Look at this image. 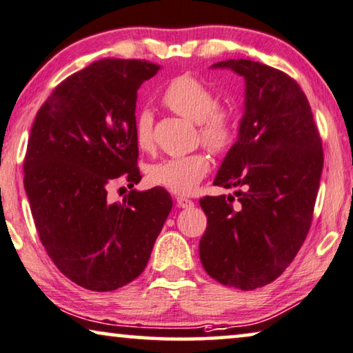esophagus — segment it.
Wrapping results in <instances>:
<instances>
[{"label": "esophagus", "mask_w": 353, "mask_h": 353, "mask_svg": "<svg viewBox=\"0 0 353 353\" xmlns=\"http://www.w3.org/2000/svg\"><path fill=\"white\" fill-rule=\"evenodd\" d=\"M176 203H177V206L182 208V209H190V208H193V201H192V199H188V198H185V196H177V198H176Z\"/></svg>", "instance_id": "1"}]
</instances>
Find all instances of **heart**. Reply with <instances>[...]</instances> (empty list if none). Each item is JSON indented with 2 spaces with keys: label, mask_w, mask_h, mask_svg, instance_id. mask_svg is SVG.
Instances as JSON below:
<instances>
[{
  "label": "heart",
  "mask_w": 353,
  "mask_h": 353,
  "mask_svg": "<svg viewBox=\"0 0 353 353\" xmlns=\"http://www.w3.org/2000/svg\"><path fill=\"white\" fill-rule=\"evenodd\" d=\"M163 103L176 114L199 123V138L210 150L228 149L236 134L233 110L219 106V99L210 88L190 74H182L168 82ZM134 141L141 150L154 149V115L143 109L134 119ZM208 155L192 154L154 163L147 168V179L154 185L172 193H190L209 171Z\"/></svg>",
  "instance_id": "1"
}]
</instances>
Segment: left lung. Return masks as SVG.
<instances>
[{
  "mask_svg": "<svg viewBox=\"0 0 353 353\" xmlns=\"http://www.w3.org/2000/svg\"><path fill=\"white\" fill-rule=\"evenodd\" d=\"M245 81L244 115L214 185L234 194L204 196L208 227L199 259L215 281L241 290L268 285L287 270L311 228L323 150L306 94L285 72L227 60Z\"/></svg>",
  "mask_w": 353,
  "mask_h": 353,
  "instance_id": "obj_1",
  "label": "left lung"
}]
</instances>
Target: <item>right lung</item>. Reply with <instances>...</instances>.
I'll use <instances>...</instances> for the list:
<instances>
[{
  "label": "right lung",
  "mask_w": 353,
  "mask_h": 353,
  "mask_svg": "<svg viewBox=\"0 0 353 353\" xmlns=\"http://www.w3.org/2000/svg\"><path fill=\"white\" fill-rule=\"evenodd\" d=\"M160 66L104 59L59 83L36 114L23 183L47 255L87 290L110 292L134 281L171 212L165 188L108 190L139 183L134 119L138 90Z\"/></svg>",
  "instance_id": "obj_1"
}]
</instances>
